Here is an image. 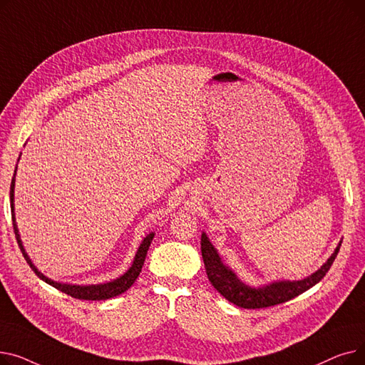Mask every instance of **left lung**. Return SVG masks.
<instances>
[{"label":"left lung","instance_id":"1","mask_svg":"<svg viewBox=\"0 0 365 365\" xmlns=\"http://www.w3.org/2000/svg\"><path fill=\"white\" fill-rule=\"evenodd\" d=\"M341 241L334 248L333 255L327 259L318 271H315L312 275L306 277L299 281H289V279H281V281H272L264 285H248L242 282L238 275L225 264L222 260V256L216 250V247L210 241L205 232L201 235V253L202 260L205 264V272L213 284L215 289L231 303L240 306L244 309H260L267 308V306H274L284 303L287 300H292L293 297L304 293L309 290L311 287L318 284L325 274L329 272L331 267L339 250H340Z\"/></svg>","mask_w":365,"mask_h":365}]
</instances>
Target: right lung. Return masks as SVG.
<instances>
[{
    "label": "right lung",
    "instance_id": "right-lung-1",
    "mask_svg": "<svg viewBox=\"0 0 365 365\" xmlns=\"http://www.w3.org/2000/svg\"><path fill=\"white\" fill-rule=\"evenodd\" d=\"M22 155V153H21ZM21 155H19V160H21ZM17 160V163H19ZM16 170H17V165L14 168V175H13V179H11V185H10V205H11V219H13V227H14V234H16V240H17V244L19 247H21V250L26 259V262L29 263V266L32 267V271L40 277L43 281H46L47 284H50L51 287H54V289L61 290L62 293H66L69 294L71 297H75V299H81V300H106V299H110V297H115L118 296L121 293H124L125 290H128L130 287L134 284V281L138 279L140 271H142V266L145 263V257L148 255V250H149V245L152 242V238H153V232L148 234L139 248L136 252V256H134L133 259V263L131 266L127 269V272H124L121 277L115 278L112 281H108V282H103V284H88V285H78V284H68V282H59V281H54L48 277H46L43 272L38 271V267L32 263L31 257L28 256L25 247H24V242L21 240V234H19V229H17V223H16V215H14V183H16Z\"/></svg>",
    "mask_w": 365,
    "mask_h": 365
}]
</instances>
